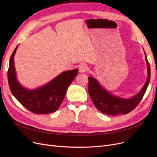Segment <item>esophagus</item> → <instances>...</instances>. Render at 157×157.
<instances>
[{
    "mask_svg": "<svg viewBox=\"0 0 157 157\" xmlns=\"http://www.w3.org/2000/svg\"><path fill=\"white\" fill-rule=\"evenodd\" d=\"M78 69H79L80 73H85L88 70V65L84 63H81L79 65Z\"/></svg>",
    "mask_w": 157,
    "mask_h": 157,
    "instance_id": "1",
    "label": "esophagus"
}]
</instances>
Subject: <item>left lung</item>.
Segmentation results:
<instances>
[{"label":"left lung","mask_w":157,"mask_h":157,"mask_svg":"<svg viewBox=\"0 0 157 157\" xmlns=\"http://www.w3.org/2000/svg\"><path fill=\"white\" fill-rule=\"evenodd\" d=\"M145 57L147 67V79L141 90L134 97L124 99L115 96L104 89L93 77H88V93L92 100L99 111L108 115H126L137 107L143 98L150 81L151 68L145 52Z\"/></svg>","instance_id":"1"}]
</instances>
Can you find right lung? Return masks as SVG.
<instances>
[{
    "mask_svg": "<svg viewBox=\"0 0 157 157\" xmlns=\"http://www.w3.org/2000/svg\"><path fill=\"white\" fill-rule=\"evenodd\" d=\"M17 47L10 57L8 70V84L13 96L23 107L35 114L56 111L62 103L69 85L77 75L78 69L61 73L44 86L36 89L25 88L17 81L14 67L13 57Z\"/></svg>",
    "mask_w": 157,
    "mask_h": 157,
    "instance_id": "add662e5",
    "label": "right lung"
}]
</instances>
